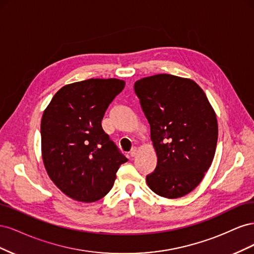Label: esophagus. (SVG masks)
<instances>
[{"label":"esophagus","instance_id":"obj_1","mask_svg":"<svg viewBox=\"0 0 254 254\" xmlns=\"http://www.w3.org/2000/svg\"><path fill=\"white\" fill-rule=\"evenodd\" d=\"M136 152H137V148H136V147H133L131 150H130V156L134 157V156L136 155Z\"/></svg>","mask_w":254,"mask_h":254}]
</instances>
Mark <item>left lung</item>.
I'll return each instance as SVG.
<instances>
[{
  "label": "left lung",
  "instance_id": "1",
  "mask_svg": "<svg viewBox=\"0 0 254 254\" xmlns=\"http://www.w3.org/2000/svg\"><path fill=\"white\" fill-rule=\"evenodd\" d=\"M150 125L156 170L146 176L152 191L165 198L190 193L203 179L216 150V114L203 90L191 79L158 74L134 83Z\"/></svg>",
  "mask_w": 254,
  "mask_h": 254
}]
</instances>
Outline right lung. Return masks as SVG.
Instances as JSON below:
<instances>
[{
    "label": "right lung",
    "mask_w": 254,
    "mask_h": 254,
    "mask_svg": "<svg viewBox=\"0 0 254 254\" xmlns=\"http://www.w3.org/2000/svg\"><path fill=\"white\" fill-rule=\"evenodd\" d=\"M125 87L117 78L66 84L53 96L41 120L42 159L51 180L67 197L94 202L112 189L128 159L102 127L108 106Z\"/></svg>",
    "instance_id": "obj_1"
}]
</instances>
